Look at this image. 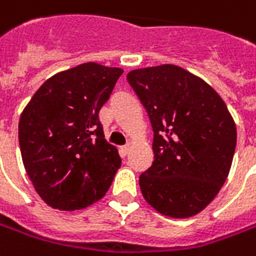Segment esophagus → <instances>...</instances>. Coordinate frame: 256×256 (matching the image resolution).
<instances>
[{"label": "esophagus", "mask_w": 256, "mask_h": 256, "mask_svg": "<svg viewBox=\"0 0 256 256\" xmlns=\"http://www.w3.org/2000/svg\"><path fill=\"white\" fill-rule=\"evenodd\" d=\"M130 150H132V146H130V144H126V146H123V147H122V153H123L124 156L128 154V152H130Z\"/></svg>", "instance_id": "1"}]
</instances>
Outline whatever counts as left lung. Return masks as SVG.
Segmentation results:
<instances>
[{
  "label": "left lung",
  "mask_w": 256,
  "mask_h": 256,
  "mask_svg": "<svg viewBox=\"0 0 256 256\" xmlns=\"http://www.w3.org/2000/svg\"><path fill=\"white\" fill-rule=\"evenodd\" d=\"M128 82L154 133V162L138 180L143 197L163 216L198 214L232 164L236 128L226 104L207 82L176 65L134 69Z\"/></svg>",
  "instance_id": "8db88e82"
}]
</instances>
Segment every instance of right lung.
Masks as SVG:
<instances>
[{"mask_svg":"<svg viewBox=\"0 0 256 256\" xmlns=\"http://www.w3.org/2000/svg\"><path fill=\"white\" fill-rule=\"evenodd\" d=\"M123 69L88 62L49 78L24 109V167L49 207L74 211L99 201L122 164L99 122Z\"/></svg>","mask_w":256,"mask_h":256,"instance_id":"1","label":"right lung"}]
</instances>
